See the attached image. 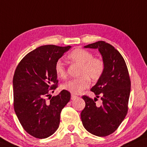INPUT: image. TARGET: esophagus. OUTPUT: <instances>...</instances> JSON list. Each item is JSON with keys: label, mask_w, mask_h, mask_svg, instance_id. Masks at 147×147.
Returning a JSON list of instances; mask_svg holds the SVG:
<instances>
[{"label": "esophagus", "mask_w": 147, "mask_h": 147, "mask_svg": "<svg viewBox=\"0 0 147 147\" xmlns=\"http://www.w3.org/2000/svg\"><path fill=\"white\" fill-rule=\"evenodd\" d=\"M76 97H77V96L75 95H74V94H72L71 96V99H76Z\"/></svg>", "instance_id": "34e87169"}]
</instances>
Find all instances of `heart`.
<instances>
[{
	"mask_svg": "<svg viewBox=\"0 0 147 147\" xmlns=\"http://www.w3.org/2000/svg\"><path fill=\"white\" fill-rule=\"evenodd\" d=\"M68 59L72 64L80 65L78 72V78L70 80L63 84L64 89L73 94H79L89 86L91 80L97 82L102 77L106 65L104 60L94 57L93 54L82 48H77L68 55ZM56 74L60 78L65 79L67 71L62 61H57L54 66Z\"/></svg>",
	"mask_w": 147,
	"mask_h": 147,
	"instance_id": "heart-1",
	"label": "heart"
}]
</instances>
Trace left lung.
Masks as SVG:
<instances>
[{
  "label": "left lung",
  "mask_w": 147,
  "mask_h": 147,
  "mask_svg": "<svg viewBox=\"0 0 147 147\" xmlns=\"http://www.w3.org/2000/svg\"><path fill=\"white\" fill-rule=\"evenodd\" d=\"M86 48H97L106 67L100 80L90 89L96 97L83 95L85 107L81 112L83 126L88 132L104 137L118 129L128 111L131 80L125 61L117 49L103 41L90 43ZM100 98L101 105L96 104Z\"/></svg>",
  "instance_id": "obj_1"
}]
</instances>
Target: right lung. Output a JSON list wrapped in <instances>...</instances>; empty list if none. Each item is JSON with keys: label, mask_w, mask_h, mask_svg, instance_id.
<instances>
[{"label": "right lung", "mask_w": 147, "mask_h": 147, "mask_svg": "<svg viewBox=\"0 0 147 147\" xmlns=\"http://www.w3.org/2000/svg\"><path fill=\"white\" fill-rule=\"evenodd\" d=\"M70 48L40 46L27 54L16 69L14 110L24 129L36 138H46L57 131L61 110L70 100L71 94L65 89L47 99L58 87L55 63Z\"/></svg>", "instance_id": "obj_1"}]
</instances>
